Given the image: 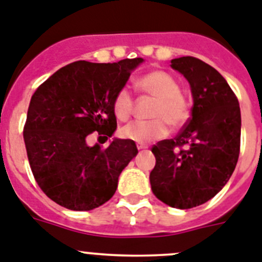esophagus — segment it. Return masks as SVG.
<instances>
[{
  "label": "esophagus",
  "instance_id": "obj_1",
  "mask_svg": "<svg viewBox=\"0 0 262 262\" xmlns=\"http://www.w3.org/2000/svg\"><path fill=\"white\" fill-rule=\"evenodd\" d=\"M148 146L145 145V143H137V148L138 150H145V148H147Z\"/></svg>",
  "mask_w": 262,
  "mask_h": 262
}]
</instances>
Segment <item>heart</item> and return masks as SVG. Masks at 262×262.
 Here are the masks:
<instances>
[{
	"instance_id": "obj_1",
	"label": "heart",
	"mask_w": 262,
	"mask_h": 262,
	"mask_svg": "<svg viewBox=\"0 0 262 262\" xmlns=\"http://www.w3.org/2000/svg\"><path fill=\"white\" fill-rule=\"evenodd\" d=\"M137 84L147 95L157 99L151 112V121H133L121 129V136L138 143H147L168 134V125L180 128L189 117V103L181 94L180 84L163 70H152L142 75ZM114 114L120 121L130 119L134 99L128 87L116 93L112 103Z\"/></svg>"
}]
</instances>
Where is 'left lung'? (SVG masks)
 <instances>
[{
	"instance_id": "left-lung-1",
	"label": "left lung",
	"mask_w": 262,
	"mask_h": 262,
	"mask_svg": "<svg viewBox=\"0 0 262 262\" xmlns=\"http://www.w3.org/2000/svg\"><path fill=\"white\" fill-rule=\"evenodd\" d=\"M172 69L187 78L193 96L192 116L173 140L152 146L155 167L150 184L168 206L190 209L222 189L240 152L239 100L213 67L195 57L171 60Z\"/></svg>"
}]
</instances>
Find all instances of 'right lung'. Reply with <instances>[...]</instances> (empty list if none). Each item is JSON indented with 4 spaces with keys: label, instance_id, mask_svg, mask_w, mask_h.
<instances>
[{
    "label": "right lung",
    "instance_id": "1",
    "mask_svg": "<svg viewBox=\"0 0 262 262\" xmlns=\"http://www.w3.org/2000/svg\"><path fill=\"white\" fill-rule=\"evenodd\" d=\"M142 61H75L36 89L23 138L35 180L52 201L84 211L115 194L120 173L138 152L136 143L115 138L107 148L90 147L86 138L94 132L114 134V98Z\"/></svg>",
    "mask_w": 262,
    "mask_h": 262
}]
</instances>
